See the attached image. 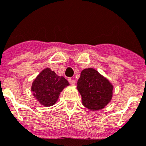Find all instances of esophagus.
<instances>
[{
  "mask_svg": "<svg viewBox=\"0 0 146 146\" xmlns=\"http://www.w3.org/2000/svg\"><path fill=\"white\" fill-rule=\"evenodd\" d=\"M68 81H69V82L71 84H75V80H73V79H72V78H69V79H68Z\"/></svg>",
  "mask_w": 146,
  "mask_h": 146,
  "instance_id": "obj_1",
  "label": "esophagus"
}]
</instances>
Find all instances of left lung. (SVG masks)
<instances>
[{
  "instance_id": "8db88e82",
  "label": "left lung",
  "mask_w": 146,
  "mask_h": 146,
  "mask_svg": "<svg viewBox=\"0 0 146 146\" xmlns=\"http://www.w3.org/2000/svg\"><path fill=\"white\" fill-rule=\"evenodd\" d=\"M77 89L84 106L92 110H99L111 100L113 87L98 71L88 68L81 72Z\"/></svg>"
}]
</instances>
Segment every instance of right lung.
Masks as SVG:
<instances>
[{"label": "right lung", "mask_w": 146, "mask_h": 146, "mask_svg": "<svg viewBox=\"0 0 146 146\" xmlns=\"http://www.w3.org/2000/svg\"><path fill=\"white\" fill-rule=\"evenodd\" d=\"M69 82L64 77H59L49 68L44 69L35 79L31 91L34 96L44 106L53 105L59 98L60 92Z\"/></svg>", "instance_id": "1"}]
</instances>
